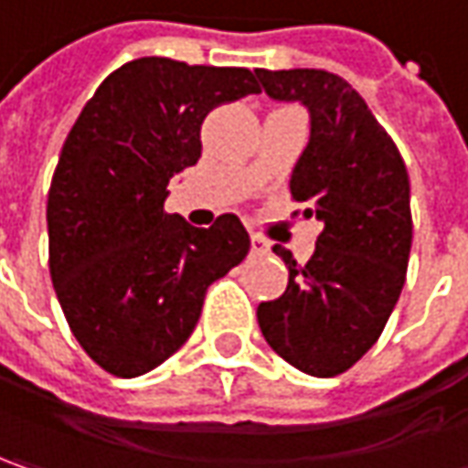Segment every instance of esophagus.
Wrapping results in <instances>:
<instances>
[{"label": "esophagus", "instance_id": "1", "mask_svg": "<svg viewBox=\"0 0 468 468\" xmlns=\"http://www.w3.org/2000/svg\"><path fill=\"white\" fill-rule=\"evenodd\" d=\"M251 251H254V254H267V251H270V243H267V238L251 233Z\"/></svg>", "mask_w": 468, "mask_h": 468}]
</instances>
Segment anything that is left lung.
Listing matches in <instances>:
<instances>
[{"instance_id":"1","label":"left lung","mask_w":468,"mask_h":468,"mask_svg":"<svg viewBox=\"0 0 468 468\" xmlns=\"http://www.w3.org/2000/svg\"><path fill=\"white\" fill-rule=\"evenodd\" d=\"M277 101H301L312 135L291 175L293 201L324 230L301 267L291 251L288 288L256 309L264 340L312 377L351 369L382 335L406 282L411 188L403 156L348 80L327 70H256Z\"/></svg>"}]
</instances>
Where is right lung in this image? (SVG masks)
Here are the masks:
<instances>
[{
  "mask_svg": "<svg viewBox=\"0 0 468 468\" xmlns=\"http://www.w3.org/2000/svg\"><path fill=\"white\" fill-rule=\"evenodd\" d=\"M259 93L246 68L141 57L75 120L47 201L49 272L72 335L114 377L152 372L191 337L214 280L251 240L235 214L209 230L165 212L170 177L201 156L214 107Z\"/></svg>",
  "mask_w": 468,
  "mask_h": 468,
  "instance_id": "right-lung-1",
  "label": "right lung"
}]
</instances>
